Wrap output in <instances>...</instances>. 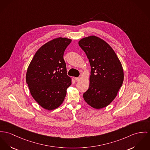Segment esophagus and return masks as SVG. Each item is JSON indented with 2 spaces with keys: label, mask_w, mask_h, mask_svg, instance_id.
I'll return each instance as SVG.
<instances>
[{
  "label": "esophagus",
  "mask_w": 150,
  "mask_h": 150,
  "mask_svg": "<svg viewBox=\"0 0 150 150\" xmlns=\"http://www.w3.org/2000/svg\"><path fill=\"white\" fill-rule=\"evenodd\" d=\"M75 80L76 81H79L80 80V78H79V77H77V78H75Z\"/></svg>",
  "instance_id": "34e87169"
}]
</instances>
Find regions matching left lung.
<instances>
[{
    "label": "left lung",
    "mask_w": 150,
    "mask_h": 150,
    "mask_svg": "<svg viewBox=\"0 0 150 150\" xmlns=\"http://www.w3.org/2000/svg\"><path fill=\"white\" fill-rule=\"evenodd\" d=\"M79 45L91 67L89 88L83 93V98L93 108H102L112 102L122 87L124 79L122 64L111 46L96 36L83 38Z\"/></svg>",
    "instance_id": "left-lung-1"
}]
</instances>
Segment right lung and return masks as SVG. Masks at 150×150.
<instances>
[{"mask_svg": "<svg viewBox=\"0 0 150 150\" xmlns=\"http://www.w3.org/2000/svg\"><path fill=\"white\" fill-rule=\"evenodd\" d=\"M71 42L66 38L48 42L36 51L28 67L26 82L31 94L38 103L48 110L60 105L71 84L63 59Z\"/></svg>", "mask_w": 150, "mask_h": 150, "instance_id": "1", "label": "right lung"}]
</instances>
